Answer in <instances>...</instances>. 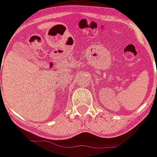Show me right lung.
<instances>
[{
    "label": "right lung",
    "instance_id": "right-lung-1",
    "mask_svg": "<svg viewBox=\"0 0 157 157\" xmlns=\"http://www.w3.org/2000/svg\"><path fill=\"white\" fill-rule=\"evenodd\" d=\"M0 86H1V85H0Z\"/></svg>",
    "mask_w": 157,
    "mask_h": 157
}]
</instances>
